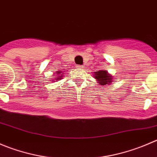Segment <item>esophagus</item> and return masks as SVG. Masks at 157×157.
<instances>
[{"instance_id": "esophagus-1", "label": "esophagus", "mask_w": 157, "mask_h": 157, "mask_svg": "<svg viewBox=\"0 0 157 157\" xmlns=\"http://www.w3.org/2000/svg\"><path fill=\"white\" fill-rule=\"evenodd\" d=\"M77 67L79 68V69H83V65H77Z\"/></svg>"}]
</instances>
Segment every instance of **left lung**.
Segmentation results:
<instances>
[{
	"label": "left lung",
	"instance_id": "left-lung-1",
	"mask_svg": "<svg viewBox=\"0 0 157 157\" xmlns=\"http://www.w3.org/2000/svg\"><path fill=\"white\" fill-rule=\"evenodd\" d=\"M111 77H112V76L109 75L107 71H97L95 73V76H94V78L98 80V83L100 85H106L110 83L111 80H112Z\"/></svg>",
	"mask_w": 157,
	"mask_h": 157
}]
</instances>
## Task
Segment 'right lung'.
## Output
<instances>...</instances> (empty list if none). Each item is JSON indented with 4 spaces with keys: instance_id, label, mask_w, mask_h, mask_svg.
Masks as SVG:
<instances>
[{
    "instance_id": "right-lung-1",
    "label": "right lung",
    "mask_w": 157,
    "mask_h": 157,
    "mask_svg": "<svg viewBox=\"0 0 157 157\" xmlns=\"http://www.w3.org/2000/svg\"><path fill=\"white\" fill-rule=\"evenodd\" d=\"M63 74V71H58V72H57V74H58V76H57V79H60L61 78V77H62V75L61 74ZM55 77H57V76H55Z\"/></svg>"
}]
</instances>
